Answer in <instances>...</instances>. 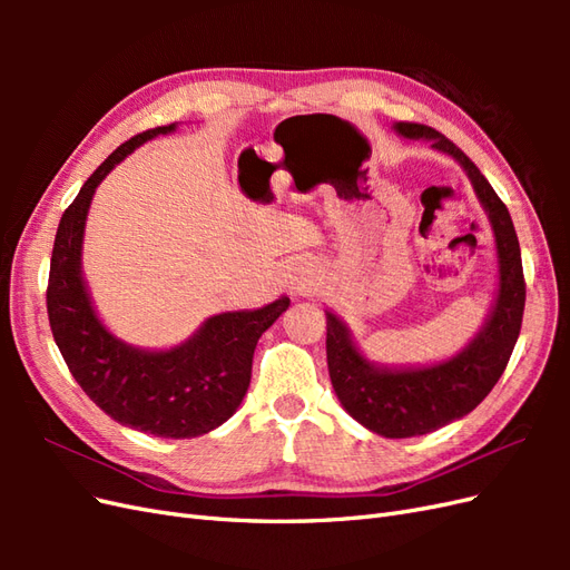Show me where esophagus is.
I'll return each mask as SVG.
<instances>
[{"instance_id":"obj_1","label":"esophagus","mask_w":570,"mask_h":570,"mask_svg":"<svg viewBox=\"0 0 570 570\" xmlns=\"http://www.w3.org/2000/svg\"><path fill=\"white\" fill-rule=\"evenodd\" d=\"M292 287V292H295V295H306V292H312V287L316 285L314 283V275L308 273V271H302V273H297L295 278H292V283H289Z\"/></svg>"}]
</instances>
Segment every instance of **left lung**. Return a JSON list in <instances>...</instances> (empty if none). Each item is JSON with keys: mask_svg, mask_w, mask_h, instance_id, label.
Returning a JSON list of instances; mask_svg holds the SVG:
<instances>
[{"mask_svg": "<svg viewBox=\"0 0 570 570\" xmlns=\"http://www.w3.org/2000/svg\"><path fill=\"white\" fill-rule=\"evenodd\" d=\"M392 128L406 140H425L433 149L459 161L488 214L499 266L494 302L485 323L459 354L440 364L377 366L361 354L347 323L333 312H325L327 371L344 411L371 433L383 438H416L463 419L502 377L521 333L525 281L519 237L509 209L478 166L433 128L421 124H394Z\"/></svg>", "mask_w": 570, "mask_h": 570, "instance_id": "8db88e82", "label": "left lung"}]
</instances>
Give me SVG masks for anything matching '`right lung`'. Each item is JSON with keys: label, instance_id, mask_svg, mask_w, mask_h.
<instances>
[{"label": "right lung", "instance_id": "1", "mask_svg": "<svg viewBox=\"0 0 570 570\" xmlns=\"http://www.w3.org/2000/svg\"><path fill=\"white\" fill-rule=\"evenodd\" d=\"M176 128L170 124L130 137L85 180L59 220L47 314L68 371L107 416L140 433L185 440L212 433L243 404L256 342L289 306V297L252 312L216 314L170 350L135 347L101 323L82 275L85 220L95 189L130 151Z\"/></svg>", "mask_w": 570, "mask_h": 570}]
</instances>
